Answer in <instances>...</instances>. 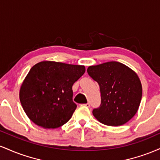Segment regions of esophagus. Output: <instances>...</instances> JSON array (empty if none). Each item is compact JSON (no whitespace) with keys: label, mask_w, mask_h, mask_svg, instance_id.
Here are the masks:
<instances>
[{"label":"esophagus","mask_w":160,"mask_h":160,"mask_svg":"<svg viewBox=\"0 0 160 160\" xmlns=\"http://www.w3.org/2000/svg\"><path fill=\"white\" fill-rule=\"evenodd\" d=\"M82 105H83V106H85V107H86V108H89V107H90V104H89V103H86V104H82Z\"/></svg>","instance_id":"1"}]
</instances>
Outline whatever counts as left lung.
Wrapping results in <instances>:
<instances>
[{
  "instance_id": "8db88e82",
  "label": "left lung",
  "mask_w": 160,
  "mask_h": 160,
  "mask_svg": "<svg viewBox=\"0 0 160 160\" xmlns=\"http://www.w3.org/2000/svg\"><path fill=\"white\" fill-rule=\"evenodd\" d=\"M87 73L100 87L101 104L92 111L95 118L111 126H121L131 120L142 97V87L136 73L117 62L89 66Z\"/></svg>"
}]
</instances>
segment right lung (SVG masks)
<instances>
[{"label": "right lung", "instance_id": "add662e5", "mask_svg": "<svg viewBox=\"0 0 160 160\" xmlns=\"http://www.w3.org/2000/svg\"><path fill=\"white\" fill-rule=\"evenodd\" d=\"M84 73V66L62 62H41L33 66L19 92L28 118L45 128L65 124L77 108L72 86Z\"/></svg>", "mask_w": 160, "mask_h": 160}]
</instances>
